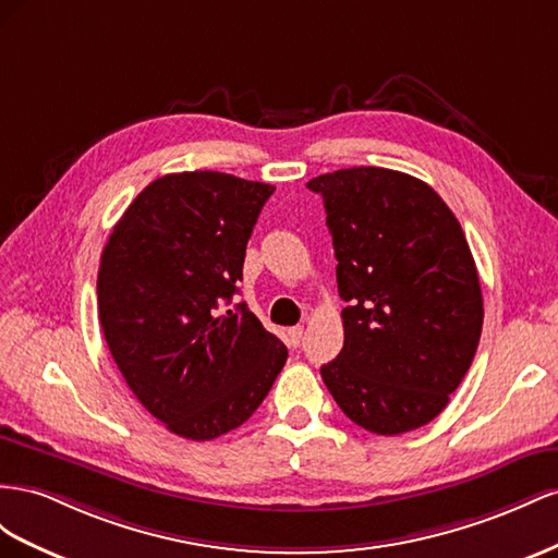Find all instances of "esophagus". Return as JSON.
<instances>
[{"instance_id": "obj_1", "label": "esophagus", "mask_w": 558, "mask_h": 558, "mask_svg": "<svg viewBox=\"0 0 558 558\" xmlns=\"http://www.w3.org/2000/svg\"><path fill=\"white\" fill-rule=\"evenodd\" d=\"M301 339H304V327H292L290 331H288V345H292V348H296L299 343H301Z\"/></svg>"}]
</instances>
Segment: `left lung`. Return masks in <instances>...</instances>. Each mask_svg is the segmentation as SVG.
<instances>
[{
	"label": "left lung",
	"instance_id": "left-lung-1",
	"mask_svg": "<svg viewBox=\"0 0 558 558\" xmlns=\"http://www.w3.org/2000/svg\"><path fill=\"white\" fill-rule=\"evenodd\" d=\"M325 201L343 308V348L323 380L345 416L404 435L449 404L484 325L465 233L433 186L360 166L306 184Z\"/></svg>",
	"mask_w": 558,
	"mask_h": 558
}]
</instances>
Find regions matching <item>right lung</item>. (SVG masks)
Returning a JSON list of instances; mask_svg holds the SVG:
<instances>
[{
    "label": "right lung",
    "instance_id": "1",
    "mask_svg": "<svg viewBox=\"0 0 558 558\" xmlns=\"http://www.w3.org/2000/svg\"><path fill=\"white\" fill-rule=\"evenodd\" d=\"M276 186L227 172L154 180L117 221L98 270L109 353L140 404L170 433L208 441L264 402L288 348L245 304V247Z\"/></svg>",
    "mask_w": 558,
    "mask_h": 558
}]
</instances>
